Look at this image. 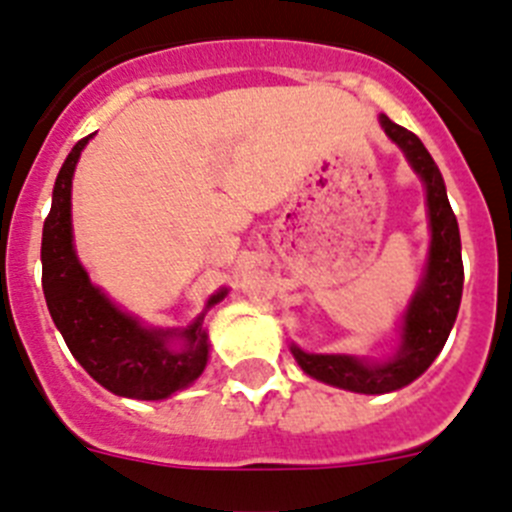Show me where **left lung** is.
<instances>
[{"label":"left lung","mask_w":512,"mask_h":512,"mask_svg":"<svg viewBox=\"0 0 512 512\" xmlns=\"http://www.w3.org/2000/svg\"><path fill=\"white\" fill-rule=\"evenodd\" d=\"M390 140L400 145L413 170L426 183L428 219H431V250H428L426 278L416 290L403 324V344L390 362H362L347 354H308L290 347L303 372L336 388L352 393L380 395L398 390L416 380L428 370L436 354L444 349L446 336L457 321L459 301H462L464 265L462 239H459L457 216L446 199L444 178L428 155L423 142L400 124L380 117Z\"/></svg>","instance_id":"left-lung-1"}]
</instances>
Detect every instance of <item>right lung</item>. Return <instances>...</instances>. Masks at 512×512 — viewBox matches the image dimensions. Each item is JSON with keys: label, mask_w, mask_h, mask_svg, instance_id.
Returning a JSON list of instances; mask_svg holds the SVG:
<instances>
[{"label": "right lung", "mask_w": 512, "mask_h": 512, "mask_svg": "<svg viewBox=\"0 0 512 512\" xmlns=\"http://www.w3.org/2000/svg\"><path fill=\"white\" fill-rule=\"evenodd\" d=\"M91 137V135H89ZM89 137L78 140L55 178L53 206L43 224V290L48 311L61 329L68 349L99 385L114 395L137 400H160L191 385L204 372L209 357L204 319L181 331V352L168 347L173 331L142 329L132 316L112 306L94 288L73 252L71 234V178L78 155ZM216 293L209 301H222Z\"/></svg>", "instance_id": "add662e5"}]
</instances>
